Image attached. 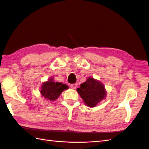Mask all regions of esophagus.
I'll use <instances>...</instances> for the list:
<instances>
[{"instance_id": "34e87169", "label": "esophagus", "mask_w": 149, "mask_h": 149, "mask_svg": "<svg viewBox=\"0 0 149 149\" xmlns=\"http://www.w3.org/2000/svg\"><path fill=\"white\" fill-rule=\"evenodd\" d=\"M77 84H70V87L72 88H73V89H75V88H77Z\"/></svg>"}]
</instances>
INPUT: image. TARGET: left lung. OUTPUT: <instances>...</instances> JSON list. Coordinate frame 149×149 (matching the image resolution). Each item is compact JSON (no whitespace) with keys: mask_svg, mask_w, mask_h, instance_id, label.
<instances>
[{"mask_svg":"<svg viewBox=\"0 0 149 149\" xmlns=\"http://www.w3.org/2000/svg\"><path fill=\"white\" fill-rule=\"evenodd\" d=\"M79 94L88 106L93 107L105 99L106 91L104 85L93 78H88L77 89Z\"/></svg>","mask_w":149,"mask_h":149,"instance_id":"left-lung-1","label":"left lung"}]
</instances>
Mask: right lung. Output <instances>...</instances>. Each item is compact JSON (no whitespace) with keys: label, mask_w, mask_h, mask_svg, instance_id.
Listing matches in <instances>:
<instances>
[{"label":"right lung","mask_w":149,"mask_h":149,"mask_svg":"<svg viewBox=\"0 0 149 149\" xmlns=\"http://www.w3.org/2000/svg\"><path fill=\"white\" fill-rule=\"evenodd\" d=\"M67 88L68 86L66 84L58 82L56 83L52 81V79H50L43 84L40 93L47 100L53 101L60 95L63 90Z\"/></svg>","instance_id":"add662e5"}]
</instances>
